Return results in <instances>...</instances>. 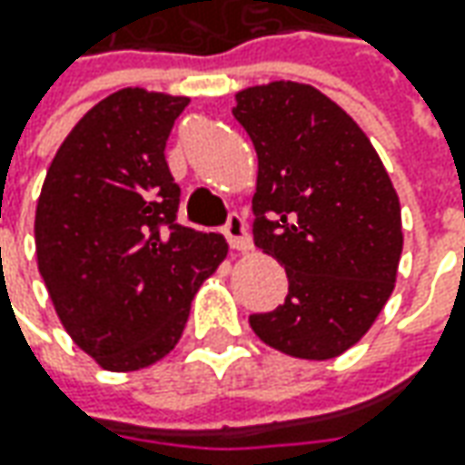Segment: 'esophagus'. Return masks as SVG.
Segmentation results:
<instances>
[{"mask_svg":"<svg viewBox=\"0 0 465 465\" xmlns=\"http://www.w3.org/2000/svg\"><path fill=\"white\" fill-rule=\"evenodd\" d=\"M223 232L227 242H230V248H235V251H248L251 248L248 227H245V220H242L238 212H230L227 214V223H224Z\"/></svg>","mask_w":465,"mask_h":465,"instance_id":"34e87169","label":"esophagus"}]
</instances>
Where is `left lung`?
<instances>
[{"mask_svg": "<svg viewBox=\"0 0 465 465\" xmlns=\"http://www.w3.org/2000/svg\"><path fill=\"white\" fill-rule=\"evenodd\" d=\"M259 154L253 241L287 272L284 302L248 318L300 360L354 347L393 292L401 206L365 132L321 90L272 82L235 95Z\"/></svg>", "mask_w": 465, "mask_h": 465, "instance_id": "8db88e82", "label": "left lung"}]
</instances>
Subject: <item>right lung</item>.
<instances>
[{
    "instance_id": "right-lung-1",
    "label": "right lung",
    "mask_w": 465,
    "mask_h": 465,
    "mask_svg": "<svg viewBox=\"0 0 465 465\" xmlns=\"http://www.w3.org/2000/svg\"><path fill=\"white\" fill-rule=\"evenodd\" d=\"M188 98L124 87L93 105L45 173L35 253L64 329L114 372L163 360L227 242L178 224L165 142Z\"/></svg>"
}]
</instances>
